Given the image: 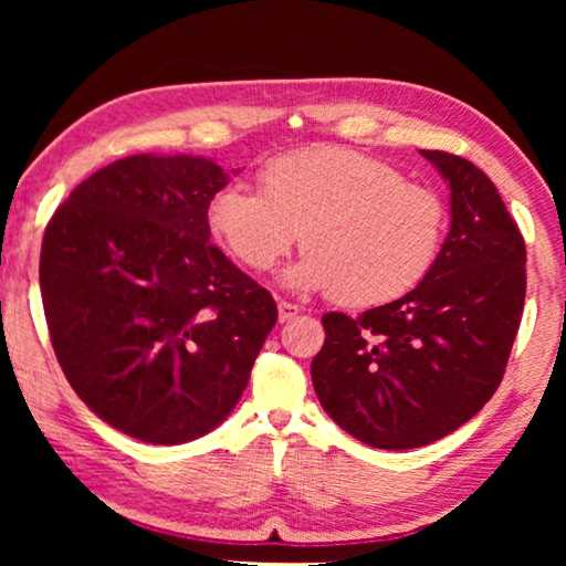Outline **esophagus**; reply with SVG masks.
Here are the masks:
<instances>
[{
	"mask_svg": "<svg viewBox=\"0 0 566 566\" xmlns=\"http://www.w3.org/2000/svg\"><path fill=\"white\" fill-rule=\"evenodd\" d=\"M302 310L296 304H292V302H280V322H290V319H294L296 314H300Z\"/></svg>",
	"mask_w": 566,
	"mask_h": 566,
	"instance_id": "obj_1",
	"label": "esophagus"
}]
</instances>
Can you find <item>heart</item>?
Instances as JSON below:
<instances>
[{
    "label": "heart",
    "instance_id": "heart-1",
    "mask_svg": "<svg viewBox=\"0 0 566 566\" xmlns=\"http://www.w3.org/2000/svg\"><path fill=\"white\" fill-rule=\"evenodd\" d=\"M260 189L214 191L207 224L254 274L270 272L302 232L304 256L284 274L294 290L334 292L349 306L389 304L419 286L442 252V195L361 151H290L260 171Z\"/></svg>",
    "mask_w": 566,
    "mask_h": 566
}]
</instances>
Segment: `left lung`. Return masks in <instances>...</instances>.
Here are the masks:
<instances>
[{
    "label": "left lung",
    "instance_id": "8db88e82",
    "mask_svg": "<svg viewBox=\"0 0 566 566\" xmlns=\"http://www.w3.org/2000/svg\"><path fill=\"white\" fill-rule=\"evenodd\" d=\"M421 155L449 181L437 264L357 319L324 314L327 339L312 359L324 411L377 449L432 444L472 419L500 387L524 310L526 247L492 179L457 155Z\"/></svg>",
    "mask_w": 566,
    "mask_h": 566
}]
</instances>
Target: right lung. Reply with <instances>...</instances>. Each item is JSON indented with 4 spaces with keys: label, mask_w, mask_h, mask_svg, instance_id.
Instances as JSON below:
<instances>
[{
    "label": "right lung",
    "mask_w": 566,
    "mask_h": 566,
    "mask_svg": "<svg viewBox=\"0 0 566 566\" xmlns=\"http://www.w3.org/2000/svg\"><path fill=\"white\" fill-rule=\"evenodd\" d=\"M227 171L189 155H134L76 187L46 224L44 317L94 415L149 444L212 432L237 407L276 322L264 286L209 242Z\"/></svg>",
    "instance_id": "add662e5"
}]
</instances>
